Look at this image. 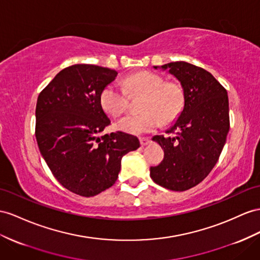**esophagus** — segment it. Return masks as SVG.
I'll list each match as a JSON object with an SVG mask.
<instances>
[{
	"mask_svg": "<svg viewBox=\"0 0 260 260\" xmlns=\"http://www.w3.org/2000/svg\"><path fill=\"white\" fill-rule=\"evenodd\" d=\"M139 141H141V145L143 146H146V145H148V144H150V138H148V137H142V138H139Z\"/></svg>",
	"mask_w": 260,
	"mask_h": 260,
	"instance_id": "obj_1",
	"label": "esophagus"
}]
</instances>
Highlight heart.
I'll list each match as a JSON object with an SVG mask.
<instances>
[{"label": "heart", "instance_id": "heart-1", "mask_svg": "<svg viewBox=\"0 0 260 260\" xmlns=\"http://www.w3.org/2000/svg\"><path fill=\"white\" fill-rule=\"evenodd\" d=\"M124 86L129 95L144 94L141 101L142 113L124 117L117 124L118 129L133 135L156 131L162 122L168 124L180 114L184 105L182 86L157 73L142 71L125 80ZM117 86L109 84L100 93V104L112 117L122 116L128 108V96Z\"/></svg>", "mask_w": 260, "mask_h": 260}]
</instances>
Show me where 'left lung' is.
<instances>
[{
  "label": "left lung",
  "instance_id": "1",
  "mask_svg": "<svg viewBox=\"0 0 260 260\" xmlns=\"http://www.w3.org/2000/svg\"><path fill=\"white\" fill-rule=\"evenodd\" d=\"M161 68L180 81L184 106L167 131L172 136L152 138L165 156L150 167V177L166 189L185 191L208 177L221 155L230 131L228 91L209 71L189 62H169Z\"/></svg>",
  "mask_w": 260,
  "mask_h": 260
}]
</instances>
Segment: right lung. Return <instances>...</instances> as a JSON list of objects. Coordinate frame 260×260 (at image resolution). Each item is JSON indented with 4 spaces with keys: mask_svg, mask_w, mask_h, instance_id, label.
<instances>
[{
    "mask_svg": "<svg viewBox=\"0 0 260 260\" xmlns=\"http://www.w3.org/2000/svg\"><path fill=\"white\" fill-rule=\"evenodd\" d=\"M117 71L95 64L67 67L39 93L35 135L38 148L62 187L94 197L115 183L124 155L139 147L123 132L101 136L111 124L100 93Z\"/></svg>",
    "mask_w": 260,
    "mask_h": 260,
    "instance_id": "add662e5",
    "label": "right lung"
}]
</instances>
